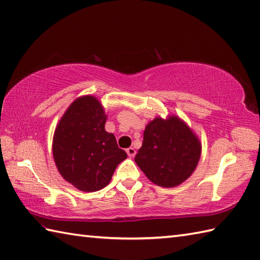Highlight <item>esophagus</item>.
I'll return each instance as SVG.
<instances>
[{
    "mask_svg": "<svg viewBox=\"0 0 260 260\" xmlns=\"http://www.w3.org/2000/svg\"><path fill=\"white\" fill-rule=\"evenodd\" d=\"M126 152H127V154H128L129 157H133L136 154V151L133 149V147H128V149L126 150Z\"/></svg>",
    "mask_w": 260,
    "mask_h": 260,
    "instance_id": "obj_1",
    "label": "esophagus"
}]
</instances>
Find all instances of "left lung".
Wrapping results in <instances>:
<instances>
[{
    "instance_id": "left-lung-1",
    "label": "left lung",
    "mask_w": 260,
    "mask_h": 260,
    "mask_svg": "<svg viewBox=\"0 0 260 260\" xmlns=\"http://www.w3.org/2000/svg\"><path fill=\"white\" fill-rule=\"evenodd\" d=\"M201 157V143L184 121L171 116L147 124L136 165L161 187H175L194 172Z\"/></svg>"
}]
</instances>
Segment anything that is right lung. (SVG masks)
<instances>
[{
  "label": "right lung",
  "instance_id": "1",
  "mask_svg": "<svg viewBox=\"0 0 260 260\" xmlns=\"http://www.w3.org/2000/svg\"><path fill=\"white\" fill-rule=\"evenodd\" d=\"M106 118L99 101L85 95L69 107L55 131L56 167L66 181L82 191L103 189L127 157L115 135L106 132Z\"/></svg>",
  "mask_w": 260,
  "mask_h": 260
}]
</instances>
